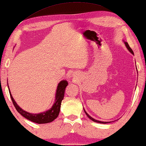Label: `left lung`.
<instances>
[{"mask_svg": "<svg viewBox=\"0 0 146 146\" xmlns=\"http://www.w3.org/2000/svg\"><path fill=\"white\" fill-rule=\"evenodd\" d=\"M124 44H125V45H126V47H127V48H128V50H129V51L131 52V53H132V54H134V52H133V50H132V48H131L130 47V46H129V45H128V43H127V42H124ZM84 112H85V113L86 114V115L88 116V118L89 119H90L91 120H93V121L94 122H98V123H101V124H107V123H109V122H102V121H99V120H96V119H93V118L92 117H90V115H88V114L86 113V111H85V109H84Z\"/></svg>", "mask_w": 146, "mask_h": 146, "instance_id": "obj_1", "label": "left lung"}]
</instances>
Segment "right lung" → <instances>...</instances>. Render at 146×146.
<instances>
[{
  "instance_id": "right-lung-1",
  "label": "right lung",
  "mask_w": 146,
  "mask_h": 146,
  "mask_svg": "<svg viewBox=\"0 0 146 146\" xmlns=\"http://www.w3.org/2000/svg\"><path fill=\"white\" fill-rule=\"evenodd\" d=\"M67 86H68V82H67L66 80H62V81L58 84V85L57 86L55 100H54V103L52 106L51 108L48 109L47 111L37 114H32L27 113V112L24 111L22 109H21L20 107L18 106V104L16 103V101H14L13 98H12L11 93L10 92V90L9 92L10 98H11L12 103H13L14 107H15L17 111H18L21 115H22L23 117H25L27 119H28L29 120H31V122H35V123L46 124L53 121V120L54 119H56L58 116V114L60 113L61 103H62V99H64L65 88H66Z\"/></svg>"
}]
</instances>
